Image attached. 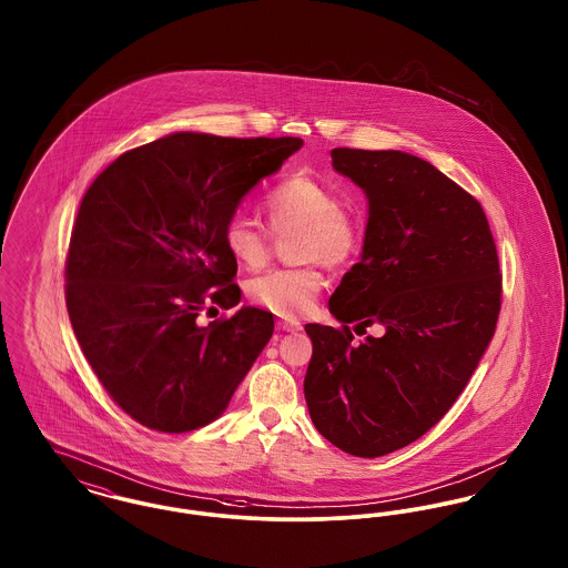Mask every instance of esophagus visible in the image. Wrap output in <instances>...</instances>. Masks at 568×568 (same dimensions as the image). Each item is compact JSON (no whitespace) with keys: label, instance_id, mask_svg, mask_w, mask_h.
<instances>
[{"label":"esophagus","instance_id":"34e87169","mask_svg":"<svg viewBox=\"0 0 568 568\" xmlns=\"http://www.w3.org/2000/svg\"><path fill=\"white\" fill-rule=\"evenodd\" d=\"M276 327L283 329V332H297L302 324L296 322V320H281V322H276Z\"/></svg>","mask_w":568,"mask_h":568}]
</instances>
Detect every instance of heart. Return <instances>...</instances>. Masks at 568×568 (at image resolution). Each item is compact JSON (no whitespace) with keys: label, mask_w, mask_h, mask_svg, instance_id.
Returning <instances> with one entry per match:
<instances>
[{"label":"heart","mask_w":568,"mask_h":568,"mask_svg":"<svg viewBox=\"0 0 568 568\" xmlns=\"http://www.w3.org/2000/svg\"><path fill=\"white\" fill-rule=\"evenodd\" d=\"M264 213L274 234L297 230L294 255L300 266L272 268L248 281V297L278 315H297L313 306L324 290L322 262L329 268L352 264L364 244L357 216L341 206L336 193L311 176H287L264 197ZM227 253L248 271L266 266L272 236L248 216H230L223 227Z\"/></svg>","instance_id":"1"}]
</instances>
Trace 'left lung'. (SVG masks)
Returning <instances> with one entry per match:
<instances>
[{
	"mask_svg": "<svg viewBox=\"0 0 568 568\" xmlns=\"http://www.w3.org/2000/svg\"><path fill=\"white\" fill-rule=\"evenodd\" d=\"M368 195L362 260L329 297L341 327L306 324L304 398L338 449L378 458L428 433L487 349L503 274L486 213L433 163L403 151L332 149ZM378 324L382 334L355 342Z\"/></svg>",
	"mask_w": 568,
	"mask_h": 568,
	"instance_id": "obj_1",
	"label": "left lung"
}]
</instances>
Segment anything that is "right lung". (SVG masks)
<instances>
[{
    "instance_id": "obj_1",
    "label": "right lung",
    "mask_w": 568,
    "mask_h": 568,
    "mask_svg": "<svg viewBox=\"0 0 568 568\" xmlns=\"http://www.w3.org/2000/svg\"><path fill=\"white\" fill-rule=\"evenodd\" d=\"M300 138L179 132L119 155L82 197L65 304L93 373L134 422L190 433L216 419L271 341L272 313L243 306L223 227Z\"/></svg>"
}]
</instances>
